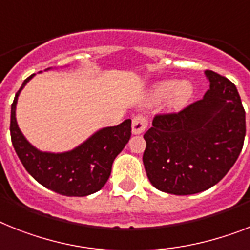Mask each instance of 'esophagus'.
<instances>
[{"label":"esophagus","mask_w":250,"mask_h":250,"mask_svg":"<svg viewBox=\"0 0 250 250\" xmlns=\"http://www.w3.org/2000/svg\"><path fill=\"white\" fill-rule=\"evenodd\" d=\"M147 126L148 120L147 117L143 116V115H137L133 119V134H135V135L143 133L144 130L147 129Z\"/></svg>","instance_id":"34e87169"}]
</instances>
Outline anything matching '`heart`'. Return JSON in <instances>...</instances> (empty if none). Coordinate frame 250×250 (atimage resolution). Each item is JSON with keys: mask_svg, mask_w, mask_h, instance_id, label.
Instances as JSON below:
<instances>
[{"mask_svg": "<svg viewBox=\"0 0 250 250\" xmlns=\"http://www.w3.org/2000/svg\"><path fill=\"white\" fill-rule=\"evenodd\" d=\"M193 86L188 82L176 83L175 80H164L153 86L150 97L153 101H161L167 97V106L171 110H180L190 100Z\"/></svg>", "mask_w": 250, "mask_h": 250, "instance_id": "heart-1", "label": "heart"}]
</instances>
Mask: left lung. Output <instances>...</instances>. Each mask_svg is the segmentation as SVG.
I'll return each mask as SVG.
<instances>
[{
  "mask_svg": "<svg viewBox=\"0 0 250 250\" xmlns=\"http://www.w3.org/2000/svg\"><path fill=\"white\" fill-rule=\"evenodd\" d=\"M209 89L180 112L156 115L144 134L143 164L150 184L168 194L216 185L243 149L245 111L234 83L207 70Z\"/></svg>",
  "mask_w": 250,
  "mask_h": 250,
  "instance_id": "left-lung-1",
  "label": "left lung"
}]
</instances>
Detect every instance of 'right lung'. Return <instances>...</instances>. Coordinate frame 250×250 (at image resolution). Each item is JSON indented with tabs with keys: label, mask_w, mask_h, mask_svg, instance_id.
<instances>
[{
	"label": "right lung",
	"mask_w": 250,
	"mask_h": 250,
	"mask_svg": "<svg viewBox=\"0 0 250 250\" xmlns=\"http://www.w3.org/2000/svg\"><path fill=\"white\" fill-rule=\"evenodd\" d=\"M30 75L24 80L11 104L12 146L25 170L39 184L66 197H85L101 190L111 175L113 160L129 142L131 120L127 119L117 126L103 127L79 147L63 153L41 152L29 143L16 123V103Z\"/></svg>",
	"instance_id": "obj_1"
}]
</instances>
